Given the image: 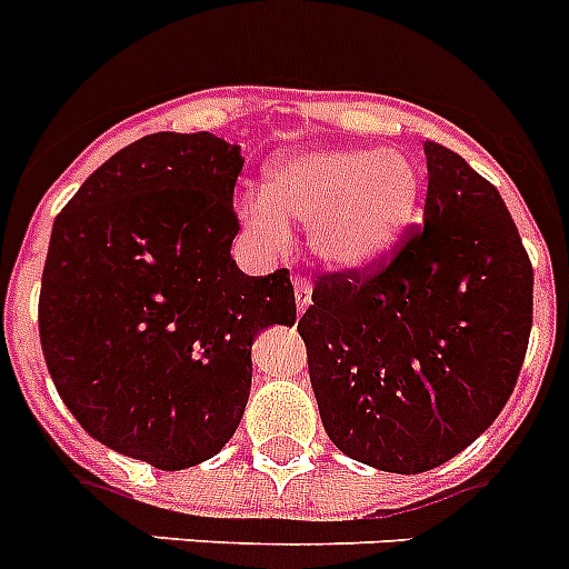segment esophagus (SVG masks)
I'll use <instances>...</instances> for the list:
<instances>
[{
    "instance_id": "34e87169",
    "label": "esophagus",
    "mask_w": 569,
    "mask_h": 569,
    "mask_svg": "<svg viewBox=\"0 0 569 569\" xmlns=\"http://www.w3.org/2000/svg\"><path fill=\"white\" fill-rule=\"evenodd\" d=\"M293 293H296V310H299V317H302L305 310L310 308V302H313V284H310V279H302V276H296V279H293Z\"/></svg>"
}]
</instances>
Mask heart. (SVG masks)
<instances>
[{"mask_svg": "<svg viewBox=\"0 0 569 569\" xmlns=\"http://www.w3.org/2000/svg\"><path fill=\"white\" fill-rule=\"evenodd\" d=\"M420 189V167L397 149H299L267 163L261 196L238 198L236 221L264 252L288 247L290 218L305 221L310 252L325 267L366 273L409 232Z\"/></svg>", "mask_w": 569, "mask_h": 569, "instance_id": "b5f03b06", "label": "heart"}]
</instances>
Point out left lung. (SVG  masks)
Masks as SVG:
<instances>
[{
	"mask_svg": "<svg viewBox=\"0 0 569 569\" xmlns=\"http://www.w3.org/2000/svg\"><path fill=\"white\" fill-rule=\"evenodd\" d=\"M423 149V230L382 270L322 276L299 319L331 443L397 475L492 426L532 328V264L501 192L446 146Z\"/></svg>",
	"mask_w": 569,
	"mask_h": 569,
	"instance_id": "left-lung-1",
	"label": "left lung"
}]
</instances>
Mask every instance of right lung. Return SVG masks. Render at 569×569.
I'll list each match as a JSON object with an SVG mask.
<instances>
[{"mask_svg": "<svg viewBox=\"0 0 569 569\" xmlns=\"http://www.w3.org/2000/svg\"><path fill=\"white\" fill-rule=\"evenodd\" d=\"M241 146L146 134L57 216L40 293L46 366L77 423L126 458L178 472L244 417L252 342L296 322L288 270L232 259Z\"/></svg>", "mask_w": 569, "mask_h": 569, "instance_id": "1", "label": "right lung"}]
</instances>
